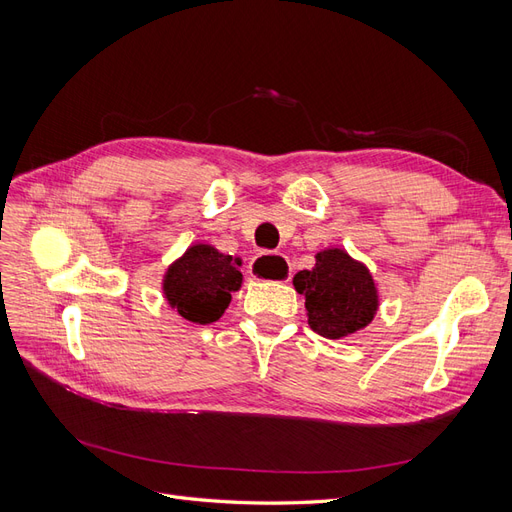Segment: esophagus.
<instances>
[{
    "label": "esophagus",
    "mask_w": 512,
    "mask_h": 512,
    "mask_svg": "<svg viewBox=\"0 0 512 512\" xmlns=\"http://www.w3.org/2000/svg\"><path fill=\"white\" fill-rule=\"evenodd\" d=\"M290 262L284 254L262 252L250 262V275L256 280L267 282H288L290 280Z\"/></svg>",
    "instance_id": "34e87169"
}]
</instances>
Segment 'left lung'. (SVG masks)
<instances>
[{"label": "left lung", "mask_w": 512, "mask_h": 512, "mask_svg": "<svg viewBox=\"0 0 512 512\" xmlns=\"http://www.w3.org/2000/svg\"><path fill=\"white\" fill-rule=\"evenodd\" d=\"M305 294L307 322L314 333L339 339L365 329L378 309V292L369 271L342 250H324L312 271L292 280Z\"/></svg>", "instance_id": "8db88e82"}]
</instances>
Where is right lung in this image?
I'll use <instances>...</instances> for the list:
<instances>
[{
  "mask_svg": "<svg viewBox=\"0 0 512 512\" xmlns=\"http://www.w3.org/2000/svg\"><path fill=\"white\" fill-rule=\"evenodd\" d=\"M241 260L198 243L190 247L164 275L170 307L190 322H215L230 303V292L241 288Z\"/></svg>",
  "mask_w": 512,
  "mask_h": 512,
  "instance_id": "right-lung-1",
  "label": "right lung"
}]
</instances>
